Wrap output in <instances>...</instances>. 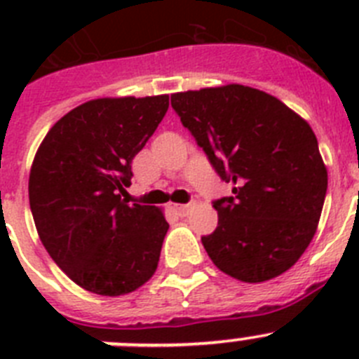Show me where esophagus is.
<instances>
[{"mask_svg": "<svg viewBox=\"0 0 359 359\" xmlns=\"http://www.w3.org/2000/svg\"><path fill=\"white\" fill-rule=\"evenodd\" d=\"M172 208H174V212H177L180 215H183L187 210H189V205H172Z\"/></svg>", "mask_w": 359, "mask_h": 359, "instance_id": "obj_1", "label": "esophagus"}]
</instances>
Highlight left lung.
Returning <instances> with one entry per match:
<instances>
[{"instance_id": "left-lung-1", "label": "left lung", "mask_w": 359, "mask_h": 359, "mask_svg": "<svg viewBox=\"0 0 359 359\" xmlns=\"http://www.w3.org/2000/svg\"><path fill=\"white\" fill-rule=\"evenodd\" d=\"M182 123L231 196L201 243L221 271L264 282L302 257L318 226L327 169L309 123L255 88L228 84L170 95Z\"/></svg>"}]
</instances>
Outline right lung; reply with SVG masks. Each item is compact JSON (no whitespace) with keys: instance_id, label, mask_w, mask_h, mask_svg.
Returning a JSON list of instances; mask_svg holds the SVG:
<instances>
[{"instance_id":"1","label":"right lung","mask_w":359,"mask_h":359,"mask_svg":"<svg viewBox=\"0 0 359 359\" xmlns=\"http://www.w3.org/2000/svg\"><path fill=\"white\" fill-rule=\"evenodd\" d=\"M169 109V95L97 98L44 136L28 180L37 233L55 264L86 291L118 297L154 275L169 223L129 205L133 158Z\"/></svg>"}]
</instances>
